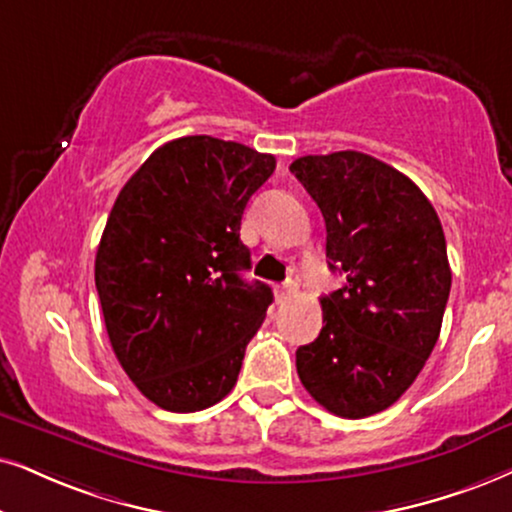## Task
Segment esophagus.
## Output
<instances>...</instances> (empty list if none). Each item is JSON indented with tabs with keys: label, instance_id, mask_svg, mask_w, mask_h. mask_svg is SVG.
<instances>
[{
	"label": "esophagus",
	"instance_id": "esophagus-1",
	"mask_svg": "<svg viewBox=\"0 0 512 512\" xmlns=\"http://www.w3.org/2000/svg\"><path fill=\"white\" fill-rule=\"evenodd\" d=\"M297 293V283L295 281H286V283H281V286L276 288V297H278V302H286V300H290V297H293Z\"/></svg>",
	"mask_w": 512,
	"mask_h": 512
}]
</instances>
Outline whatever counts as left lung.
Listing matches in <instances>:
<instances>
[{"label":"left lung","instance_id":"left-lung-1","mask_svg":"<svg viewBox=\"0 0 512 512\" xmlns=\"http://www.w3.org/2000/svg\"><path fill=\"white\" fill-rule=\"evenodd\" d=\"M326 219L328 269L347 283L321 300L319 338L295 352L304 390L326 411H385L423 371L451 290L442 222L425 193L359 151L290 165Z\"/></svg>","mask_w":512,"mask_h":512}]
</instances>
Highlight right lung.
<instances>
[{
  "instance_id": "obj_1",
  "label": "right lung",
  "mask_w": 512,
  "mask_h": 512,
  "mask_svg": "<svg viewBox=\"0 0 512 512\" xmlns=\"http://www.w3.org/2000/svg\"><path fill=\"white\" fill-rule=\"evenodd\" d=\"M276 158L236 141H167L115 200L94 278L120 366L146 399L193 413L234 390L245 347L274 300L243 281L241 217Z\"/></svg>"
}]
</instances>
